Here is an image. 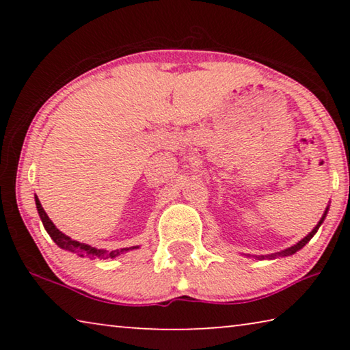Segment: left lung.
Masks as SVG:
<instances>
[{
    "label": "left lung",
    "instance_id": "1",
    "mask_svg": "<svg viewBox=\"0 0 350 350\" xmlns=\"http://www.w3.org/2000/svg\"><path fill=\"white\" fill-rule=\"evenodd\" d=\"M327 211H329V208H325V211H324V215H323V217L319 219V222L315 225V228L312 230V232L306 236L304 239H301L298 244H295V245H292V247H288V248H286V250H282V252H278V253H271V254H269V256H256L258 259H275V258H280V256H290V254H293V253H296L298 250H301V248H303L307 242H309L312 238H313V234H315L317 232H318V228H319V225L323 224V221L325 219V216H327Z\"/></svg>",
    "mask_w": 350,
    "mask_h": 350
}]
</instances>
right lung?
<instances>
[{
  "instance_id": "obj_1",
  "label": "right lung",
  "mask_w": 350,
  "mask_h": 350,
  "mask_svg": "<svg viewBox=\"0 0 350 350\" xmlns=\"http://www.w3.org/2000/svg\"><path fill=\"white\" fill-rule=\"evenodd\" d=\"M35 204H37L38 215L41 217V222H43V225H44L47 234H49L51 238H52V241H54L58 247L63 248V250L79 254V256H81V258L86 256V258H91V259H96V258L106 259V258H116L120 253L128 252V250H133V248H139V245H135V247H129V248H120V250L106 252V250H102V248H100V250H98V248H96V247H91V245H88V244H83V242L70 239L69 236L62 233L60 230L55 227L54 222H52L51 219H49V216L46 215V211L43 210V206H41L37 196H35Z\"/></svg>"
}]
</instances>
